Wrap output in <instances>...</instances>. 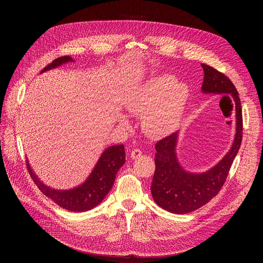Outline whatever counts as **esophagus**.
<instances>
[{
	"instance_id": "1",
	"label": "esophagus",
	"mask_w": 263,
	"mask_h": 263,
	"mask_svg": "<svg viewBox=\"0 0 263 263\" xmlns=\"http://www.w3.org/2000/svg\"><path fill=\"white\" fill-rule=\"evenodd\" d=\"M141 154H142V152L140 151L139 148H134L130 155H131L132 159H137V158H139L141 156Z\"/></svg>"
}]
</instances>
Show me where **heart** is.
I'll return each mask as SVG.
<instances>
[{"instance_id":"heart-1","label":"heart","mask_w":263,"mask_h":263,"mask_svg":"<svg viewBox=\"0 0 263 263\" xmlns=\"http://www.w3.org/2000/svg\"><path fill=\"white\" fill-rule=\"evenodd\" d=\"M187 95L189 90L184 84H176L173 76L162 74L145 83L140 97L128 103L127 109L135 115L148 110L143 119L144 130L151 136H162L178 125Z\"/></svg>"}]
</instances>
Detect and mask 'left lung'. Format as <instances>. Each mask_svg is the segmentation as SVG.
<instances>
[{
	"mask_svg": "<svg viewBox=\"0 0 263 263\" xmlns=\"http://www.w3.org/2000/svg\"><path fill=\"white\" fill-rule=\"evenodd\" d=\"M202 67L204 69L202 84L204 93L229 95L233 98L236 132L229 152L213 167L200 174L185 171L178 161L176 153L178 131L156 143V168L151 186L152 196L157 205L177 214L195 211L217 195L227 179L242 139L241 105L235 86L227 76L215 68L203 63Z\"/></svg>",
	"mask_w": 263,
	"mask_h": 263,
	"instance_id": "obj_1",
	"label": "left lung"
}]
</instances>
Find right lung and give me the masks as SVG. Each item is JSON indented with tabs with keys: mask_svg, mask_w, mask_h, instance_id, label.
<instances>
[{
	"mask_svg": "<svg viewBox=\"0 0 263 263\" xmlns=\"http://www.w3.org/2000/svg\"><path fill=\"white\" fill-rule=\"evenodd\" d=\"M73 62L70 56H63L48 64L42 71L54 69L64 63ZM126 162L124 144L111 145L102 153L88 178L77 187L71 190H55L46 185L35 175L27 160V167L34 183L41 192L53 200L58 206L73 212H83L98 206L114 185L119 170Z\"/></svg>",
	"mask_w": 263,
	"mask_h": 263,
	"instance_id": "1",
	"label": "right lung"
}]
</instances>
